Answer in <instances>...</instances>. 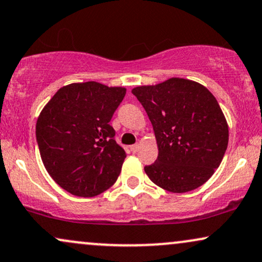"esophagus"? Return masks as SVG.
Here are the masks:
<instances>
[{"label": "esophagus", "mask_w": 262, "mask_h": 262, "mask_svg": "<svg viewBox=\"0 0 262 262\" xmlns=\"http://www.w3.org/2000/svg\"><path fill=\"white\" fill-rule=\"evenodd\" d=\"M139 149H140V144H134V145H132V146H130L132 152H138Z\"/></svg>", "instance_id": "obj_1"}]
</instances>
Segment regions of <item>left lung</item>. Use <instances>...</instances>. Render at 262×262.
<instances>
[{"label": "left lung", "mask_w": 262, "mask_h": 262, "mask_svg": "<svg viewBox=\"0 0 262 262\" xmlns=\"http://www.w3.org/2000/svg\"><path fill=\"white\" fill-rule=\"evenodd\" d=\"M152 124L159 156L145 166L151 181L171 193L201 187L219 168L228 124L216 97L196 81L169 78L132 90Z\"/></svg>", "instance_id": "obj_1"}]
</instances>
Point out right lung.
<instances>
[{"mask_svg": "<svg viewBox=\"0 0 262 262\" xmlns=\"http://www.w3.org/2000/svg\"><path fill=\"white\" fill-rule=\"evenodd\" d=\"M125 88L97 81L62 86L40 112L36 140L46 171L59 187L91 198L117 181L125 151L110 125Z\"/></svg>", "mask_w": 262, "mask_h": 262, "instance_id": "1", "label": "right lung"}]
</instances>
